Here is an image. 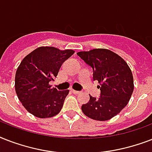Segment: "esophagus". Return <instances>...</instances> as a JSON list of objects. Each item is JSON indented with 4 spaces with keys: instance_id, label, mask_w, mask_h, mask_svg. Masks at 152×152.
<instances>
[{
    "instance_id": "esophagus-1",
    "label": "esophagus",
    "mask_w": 152,
    "mask_h": 152,
    "mask_svg": "<svg viewBox=\"0 0 152 152\" xmlns=\"http://www.w3.org/2000/svg\"><path fill=\"white\" fill-rule=\"evenodd\" d=\"M70 91H71L73 93V94H76V95H78V94H80V91H79L73 90V89H70Z\"/></svg>"
}]
</instances>
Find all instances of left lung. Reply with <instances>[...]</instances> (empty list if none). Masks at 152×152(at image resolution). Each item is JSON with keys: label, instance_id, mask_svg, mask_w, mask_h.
Wrapping results in <instances>:
<instances>
[{"label": "left lung", "instance_id": "1", "mask_svg": "<svg viewBox=\"0 0 152 152\" xmlns=\"http://www.w3.org/2000/svg\"><path fill=\"white\" fill-rule=\"evenodd\" d=\"M77 55L93 69V79L100 85L101 95H90L81 110L87 117L107 121L120 113L128 104L134 89L131 69L122 57L107 49L80 51Z\"/></svg>", "mask_w": 152, "mask_h": 152}]
</instances>
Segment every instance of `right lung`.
<instances>
[{"mask_svg":"<svg viewBox=\"0 0 152 152\" xmlns=\"http://www.w3.org/2000/svg\"><path fill=\"white\" fill-rule=\"evenodd\" d=\"M72 50L41 46L22 60L15 76V89L21 103L29 113L39 118H52L61 110L69 90L51 88L64 61Z\"/></svg>","mask_w":152,"mask_h":152,"instance_id":"1","label":"right lung"}]
</instances>
